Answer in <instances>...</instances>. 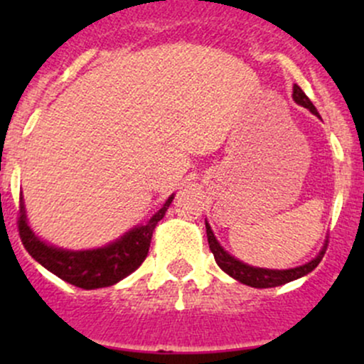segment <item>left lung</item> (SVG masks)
I'll return each instance as SVG.
<instances>
[{
    "mask_svg": "<svg viewBox=\"0 0 364 364\" xmlns=\"http://www.w3.org/2000/svg\"><path fill=\"white\" fill-rule=\"evenodd\" d=\"M292 99H294L296 104L306 107L308 111H311L313 114L320 118L318 111H316V107L313 106L310 99L306 97V94L301 90V87L298 85L292 87ZM205 229H207L208 246H210V252L214 253L217 265H219L225 274L231 275L232 279H236V281H240L241 284H246V286L250 287H257V289L277 287V286H282V284L296 281V279L299 277H304V275H308L311 270L316 269V265H318L321 258H323L325 250H327V241H325V245L321 246V250L315 258H311V260L304 263V265L294 267V269H286V270L262 269V267H253V265H248V263L237 260V258L232 257L231 253L225 252L223 246H220L219 241H217L214 231H212L210 224H208L207 220H205Z\"/></svg>",
    "mask_w": 364,
    "mask_h": 364,
    "instance_id": "8db88e82",
    "label": "left lung"
}]
</instances>
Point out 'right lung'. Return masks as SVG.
Wrapping results in <instances>:
<instances>
[{"mask_svg": "<svg viewBox=\"0 0 364 364\" xmlns=\"http://www.w3.org/2000/svg\"><path fill=\"white\" fill-rule=\"evenodd\" d=\"M173 198L174 193L147 223L135 225L109 245L92 250H65L46 243L32 231L27 220L23 196L20 195V237L32 258L65 282L73 284L82 289L109 287L135 272L141 262L147 258L154 229L159 220L166 215Z\"/></svg>", "mask_w": 364, "mask_h": 364, "instance_id": "obj_1", "label": "right lung"}]
</instances>
